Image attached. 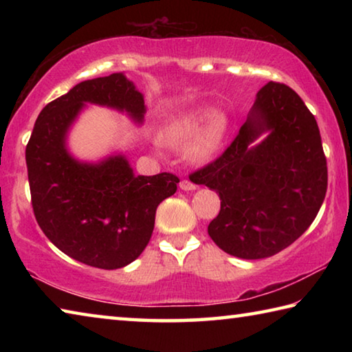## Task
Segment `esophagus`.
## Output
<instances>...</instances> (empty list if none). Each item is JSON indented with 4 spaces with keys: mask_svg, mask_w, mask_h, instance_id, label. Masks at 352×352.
<instances>
[{
    "mask_svg": "<svg viewBox=\"0 0 352 352\" xmlns=\"http://www.w3.org/2000/svg\"><path fill=\"white\" fill-rule=\"evenodd\" d=\"M180 189H183V190H195V189H197V186H195V184L192 182H189V180H182L180 182Z\"/></svg>",
    "mask_w": 352,
    "mask_h": 352,
    "instance_id": "1",
    "label": "esophagus"
}]
</instances>
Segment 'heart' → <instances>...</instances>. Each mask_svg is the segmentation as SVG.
<instances>
[{
    "instance_id": "1",
    "label": "heart",
    "mask_w": 352,
    "mask_h": 352,
    "mask_svg": "<svg viewBox=\"0 0 352 352\" xmlns=\"http://www.w3.org/2000/svg\"><path fill=\"white\" fill-rule=\"evenodd\" d=\"M226 133L228 119L225 115L211 109H199L182 113L166 122L162 129V141L172 147H182L189 142L184 148L189 162L206 163L222 148Z\"/></svg>"
}]
</instances>
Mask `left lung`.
Returning <instances> with one entry per match:
<instances>
[{"instance_id": "8db88e82", "label": "left lung", "mask_w": 352, "mask_h": 352, "mask_svg": "<svg viewBox=\"0 0 352 352\" xmlns=\"http://www.w3.org/2000/svg\"><path fill=\"white\" fill-rule=\"evenodd\" d=\"M192 177L220 197L208 225L214 243L241 259L269 258L305 233L324 200L317 121L292 88L269 82L231 146Z\"/></svg>"}]
</instances>
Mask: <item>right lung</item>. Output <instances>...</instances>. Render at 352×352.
<instances>
[{
    "label": "right lung",
    "instance_id": "add662e5",
    "mask_svg": "<svg viewBox=\"0 0 352 352\" xmlns=\"http://www.w3.org/2000/svg\"><path fill=\"white\" fill-rule=\"evenodd\" d=\"M87 105L127 115L142 126L144 96L124 73L83 80L47 104L26 146L35 219L47 239L82 264L104 270L129 265L151 241L155 212L175 194V175H135L122 152L96 162L71 153L68 136Z\"/></svg>",
    "mask_w": 352,
    "mask_h": 352
}]
</instances>
